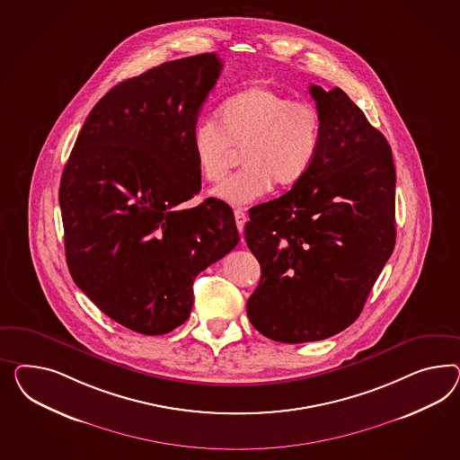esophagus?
Instances as JSON below:
<instances>
[{"instance_id": "obj_1", "label": "esophagus", "mask_w": 460, "mask_h": 460, "mask_svg": "<svg viewBox=\"0 0 460 460\" xmlns=\"http://www.w3.org/2000/svg\"><path fill=\"white\" fill-rule=\"evenodd\" d=\"M234 216H236L237 229H239V233L243 234V233H244V224L248 221V216H246L244 209H236Z\"/></svg>"}]
</instances>
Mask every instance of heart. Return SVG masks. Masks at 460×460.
Listing matches in <instances>:
<instances>
[{"instance_id": "b5f03b06", "label": "heart", "mask_w": 460, "mask_h": 460, "mask_svg": "<svg viewBox=\"0 0 460 460\" xmlns=\"http://www.w3.org/2000/svg\"><path fill=\"white\" fill-rule=\"evenodd\" d=\"M322 147V115L314 103L293 100L266 85L243 88L224 100L217 122L199 120L190 134V149L200 177L219 182L227 174L236 150H243L244 171L216 189L214 198L244 206L266 196L273 184H299Z\"/></svg>"}]
</instances>
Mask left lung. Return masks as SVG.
Returning <instances> with one entry per match:
<instances>
[{
    "mask_svg": "<svg viewBox=\"0 0 460 460\" xmlns=\"http://www.w3.org/2000/svg\"><path fill=\"white\" fill-rule=\"evenodd\" d=\"M322 147L308 175L249 211L244 237L261 264L251 324L281 343L318 341L360 316L395 248V165L382 132L341 88L310 85Z\"/></svg>",
    "mask_w": 460,
    "mask_h": 460,
    "instance_id": "obj_1",
    "label": "left lung"
}]
</instances>
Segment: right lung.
<instances>
[{
    "instance_id": "right-lung-1",
    "label": "right lung",
    "mask_w": 460,
    "mask_h": 460,
    "mask_svg": "<svg viewBox=\"0 0 460 460\" xmlns=\"http://www.w3.org/2000/svg\"><path fill=\"white\" fill-rule=\"evenodd\" d=\"M221 70L216 53H202L120 82L88 113L63 169L75 285L142 335L184 323L196 276L239 243L223 200L181 208L200 190L190 134Z\"/></svg>"
}]
</instances>
